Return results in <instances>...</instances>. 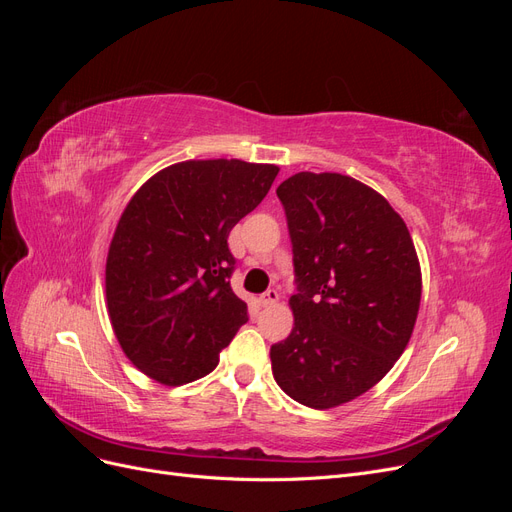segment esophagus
Listing matches in <instances>:
<instances>
[{"label": "esophagus", "instance_id": "esophagus-1", "mask_svg": "<svg viewBox=\"0 0 512 512\" xmlns=\"http://www.w3.org/2000/svg\"><path fill=\"white\" fill-rule=\"evenodd\" d=\"M277 299H280V294H277V290H275V288H269L267 292H262V294H260L258 303H260L262 307H271V305H275V303H277Z\"/></svg>", "mask_w": 512, "mask_h": 512}]
</instances>
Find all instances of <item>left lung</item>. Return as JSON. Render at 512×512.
<instances>
[{"label": "left lung", "instance_id": "obj_1", "mask_svg": "<svg viewBox=\"0 0 512 512\" xmlns=\"http://www.w3.org/2000/svg\"><path fill=\"white\" fill-rule=\"evenodd\" d=\"M292 243L294 327L271 346L273 378L316 410L342 406L389 374L421 305V267L389 200L339 173L277 188Z\"/></svg>", "mask_w": 512, "mask_h": 512}]
</instances>
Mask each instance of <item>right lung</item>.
Masks as SVG:
<instances>
[{"label": "right lung", "instance_id": "right-lung-1", "mask_svg": "<svg viewBox=\"0 0 512 512\" xmlns=\"http://www.w3.org/2000/svg\"><path fill=\"white\" fill-rule=\"evenodd\" d=\"M280 168L190 160L153 175L121 213L106 258V303L128 359L166 386L218 367L247 322L230 288L228 235L271 190Z\"/></svg>", "mask_w": 512, "mask_h": 512}]
</instances>
